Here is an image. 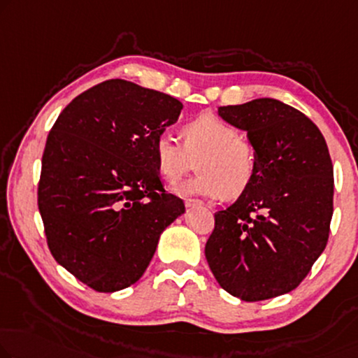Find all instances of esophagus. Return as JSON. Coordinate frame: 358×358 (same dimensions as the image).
Here are the masks:
<instances>
[{
  "label": "esophagus",
  "instance_id": "obj_1",
  "mask_svg": "<svg viewBox=\"0 0 358 358\" xmlns=\"http://www.w3.org/2000/svg\"><path fill=\"white\" fill-rule=\"evenodd\" d=\"M201 204H202L201 199H193V197H186L185 199L186 207H194V206H201Z\"/></svg>",
  "mask_w": 358,
  "mask_h": 358
}]
</instances>
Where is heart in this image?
<instances>
[{"label": "heart", "mask_w": 358, "mask_h": 358, "mask_svg": "<svg viewBox=\"0 0 358 358\" xmlns=\"http://www.w3.org/2000/svg\"><path fill=\"white\" fill-rule=\"evenodd\" d=\"M199 175L175 186L178 194L212 199L238 197L252 186L259 170L257 149L238 128L213 114H202L183 127V143L172 133L154 141V157L164 178L178 180L199 161Z\"/></svg>", "instance_id": "heart-1"}]
</instances>
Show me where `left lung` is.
Masks as SVG:
<instances>
[{"label":"left lung","mask_w":358,"mask_h":358,"mask_svg":"<svg viewBox=\"0 0 358 358\" xmlns=\"http://www.w3.org/2000/svg\"><path fill=\"white\" fill-rule=\"evenodd\" d=\"M248 131L259 170L250 188L225 210L206 243L215 280L246 302L286 294L301 285L327 248L334 178L318 127L278 99L218 108Z\"/></svg>","instance_id":"1"}]
</instances>
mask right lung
Wrapping results in <instances>:
<instances>
[{"label":"right lung","instance_id":"add662e5","mask_svg":"<svg viewBox=\"0 0 358 358\" xmlns=\"http://www.w3.org/2000/svg\"><path fill=\"white\" fill-rule=\"evenodd\" d=\"M181 109L170 94L106 80L72 99L48 135L38 183L48 248L94 291L140 280L161 233L185 212L154 157V141Z\"/></svg>","mask_w":358,"mask_h":358}]
</instances>
